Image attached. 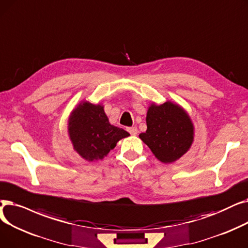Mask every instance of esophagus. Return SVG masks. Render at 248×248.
<instances>
[{
  "label": "esophagus",
  "instance_id": "obj_1",
  "mask_svg": "<svg viewBox=\"0 0 248 248\" xmlns=\"http://www.w3.org/2000/svg\"><path fill=\"white\" fill-rule=\"evenodd\" d=\"M127 131L130 133L131 135H136L138 133V130H137L136 127H128L127 128Z\"/></svg>",
  "mask_w": 248,
  "mask_h": 248
}]
</instances>
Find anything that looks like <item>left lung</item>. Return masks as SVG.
<instances>
[{
    "label": "left lung",
    "mask_w": 248,
    "mask_h": 248,
    "mask_svg": "<svg viewBox=\"0 0 248 248\" xmlns=\"http://www.w3.org/2000/svg\"><path fill=\"white\" fill-rule=\"evenodd\" d=\"M147 130L139 134L155 157L170 163L190 149L194 140V125L179 105L166 102L151 104L146 115Z\"/></svg>",
    "instance_id": "obj_1"
}]
</instances>
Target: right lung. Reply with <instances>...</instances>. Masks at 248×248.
I'll list each match as a JSON object with an SVG mask.
<instances>
[{"label": "right lung", "instance_id": "right-lung-1", "mask_svg": "<svg viewBox=\"0 0 248 248\" xmlns=\"http://www.w3.org/2000/svg\"><path fill=\"white\" fill-rule=\"evenodd\" d=\"M68 134L75 150L89 161L104 158L118 141L129 136L122 128L109 123L101 105L82 102L68 120Z\"/></svg>", "mask_w": 248, "mask_h": 248}]
</instances>
